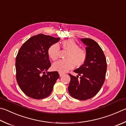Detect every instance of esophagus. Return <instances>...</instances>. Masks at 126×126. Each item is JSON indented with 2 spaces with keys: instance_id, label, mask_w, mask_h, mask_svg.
I'll use <instances>...</instances> for the list:
<instances>
[{
  "instance_id": "obj_1",
  "label": "esophagus",
  "mask_w": 126,
  "mask_h": 126,
  "mask_svg": "<svg viewBox=\"0 0 126 126\" xmlns=\"http://www.w3.org/2000/svg\"><path fill=\"white\" fill-rule=\"evenodd\" d=\"M59 76L62 77V76H63V75H64V73H61V72H59Z\"/></svg>"
}]
</instances>
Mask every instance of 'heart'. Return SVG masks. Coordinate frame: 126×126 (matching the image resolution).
<instances>
[{
    "label": "heart",
    "mask_w": 126,
    "mask_h": 126,
    "mask_svg": "<svg viewBox=\"0 0 126 126\" xmlns=\"http://www.w3.org/2000/svg\"><path fill=\"white\" fill-rule=\"evenodd\" d=\"M62 46L68 53L65 57L64 61H59L54 63L52 68L59 72L65 73L75 67H80L85 63L86 59L85 51L80 48L74 40L68 39L62 42ZM60 53V47L57 43H54L49 48L48 54L52 61H56L59 58Z\"/></svg>",
    "instance_id": "obj_1"
}]
</instances>
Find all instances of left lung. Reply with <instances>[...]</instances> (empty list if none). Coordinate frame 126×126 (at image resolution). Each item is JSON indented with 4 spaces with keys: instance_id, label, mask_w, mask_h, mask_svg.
<instances>
[{
    "instance_id": "1",
    "label": "left lung",
    "mask_w": 126,
    "mask_h": 126,
    "mask_svg": "<svg viewBox=\"0 0 126 126\" xmlns=\"http://www.w3.org/2000/svg\"><path fill=\"white\" fill-rule=\"evenodd\" d=\"M85 45L86 59L81 67L74 72L80 76V79L69 74L68 86L70 95L75 99L85 100L97 94L104 83L107 70L106 57L98 43L90 38H81Z\"/></svg>"
}]
</instances>
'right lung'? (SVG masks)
<instances>
[{
    "instance_id": "add662e5",
    "label": "right lung",
    "mask_w": 126,
    "mask_h": 126,
    "mask_svg": "<svg viewBox=\"0 0 126 126\" xmlns=\"http://www.w3.org/2000/svg\"><path fill=\"white\" fill-rule=\"evenodd\" d=\"M59 40V37L38 34L20 48L16 58V77L20 88L29 97L41 99L51 94L59 75L57 71L47 72L51 65L48 51Z\"/></svg>"
}]
</instances>
